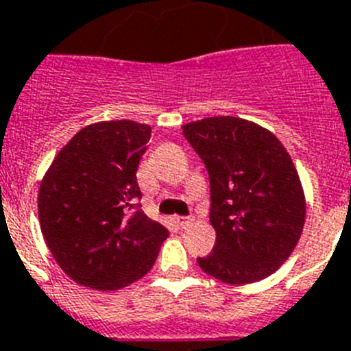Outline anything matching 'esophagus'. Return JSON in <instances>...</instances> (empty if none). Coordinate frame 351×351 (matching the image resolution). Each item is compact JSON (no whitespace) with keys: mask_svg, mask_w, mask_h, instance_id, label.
<instances>
[{"mask_svg":"<svg viewBox=\"0 0 351 351\" xmlns=\"http://www.w3.org/2000/svg\"><path fill=\"white\" fill-rule=\"evenodd\" d=\"M176 222H178V226L182 228V230H185V228H189L193 224L194 217H191V215H180V217H176Z\"/></svg>","mask_w":351,"mask_h":351,"instance_id":"obj_1","label":"esophagus"}]
</instances>
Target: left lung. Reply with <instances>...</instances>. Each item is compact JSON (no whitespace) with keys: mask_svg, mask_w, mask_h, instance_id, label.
<instances>
[{"mask_svg":"<svg viewBox=\"0 0 351 351\" xmlns=\"http://www.w3.org/2000/svg\"><path fill=\"white\" fill-rule=\"evenodd\" d=\"M182 129L208 171L217 234L197 265L228 285L261 281L288 260L306 222L293 160L270 130L242 118L212 117Z\"/></svg>","mask_w":351,"mask_h":351,"instance_id":"8db88e82","label":"left lung"}]
</instances>
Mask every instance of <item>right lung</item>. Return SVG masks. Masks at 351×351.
<instances>
[{
    "mask_svg": "<svg viewBox=\"0 0 351 351\" xmlns=\"http://www.w3.org/2000/svg\"><path fill=\"white\" fill-rule=\"evenodd\" d=\"M152 127L100 121L79 130L45 173L38 219L49 251L77 285L114 291L150 272L169 231L141 208L139 160Z\"/></svg>",
    "mask_w": 351,
    "mask_h": 351,
    "instance_id": "1",
    "label": "right lung"
}]
</instances>
